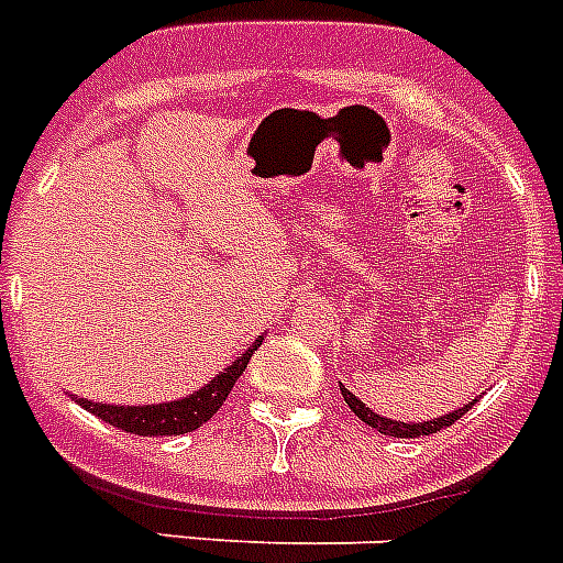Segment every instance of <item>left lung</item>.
<instances>
[{
	"mask_svg": "<svg viewBox=\"0 0 563 563\" xmlns=\"http://www.w3.org/2000/svg\"><path fill=\"white\" fill-rule=\"evenodd\" d=\"M340 395H343V400L349 404V409H352L357 418L363 420V423H369L372 429H377L380 434H391V438H420V434H432V432H441V429L452 427L461 415H466L475 406V400H470V404H464L461 409H455V412L450 415H441V418L434 420H418V423H400V420H391V418H384V415L372 412L369 406L363 404L361 398H354L352 391L346 389V386H340Z\"/></svg>",
	"mask_w": 563,
	"mask_h": 563,
	"instance_id": "8db88e82",
	"label": "left lung"
}]
</instances>
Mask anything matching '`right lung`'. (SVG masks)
I'll return each instance as SVG.
<instances>
[{
    "mask_svg": "<svg viewBox=\"0 0 563 563\" xmlns=\"http://www.w3.org/2000/svg\"><path fill=\"white\" fill-rule=\"evenodd\" d=\"M263 343V334L254 340L252 346L240 354L238 361L225 366L217 377H211L209 384L200 386L197 391L186 395L179 400H168V404H145V406H120V404H93L88 398H74L82 409H88L91 415L102 418L106 423L117 429H125V432L134 434H186L194 432L197 427H202L206 420H211L217 415V409L223 406V400L229 398L231 386L238 384V377L243 375L252 354L257 352V346Z\"/></svg>",
    "mask_w": 563,
    "mask_h": 563,
    "instance_id": "1",
    "label": "right lung"
}]
</instances>
